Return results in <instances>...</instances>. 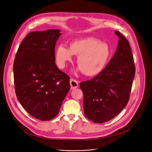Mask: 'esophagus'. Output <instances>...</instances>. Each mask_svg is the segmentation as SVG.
Returning <instances> with one entry per match:
<instances>
[{"label":"esophagus","instance_id":"esophagus-1","mask_svg":"<svg viewBox=\"0 0 152 152\" xmlns=\"http://www.w3.org/2000/svg\"><path fill=\"white\" fill-rule=\"evenodd\" d=\"M70 84L71 86V89L73 90L75 89L76 88L78 87V82L77 80L73 79H71L70 80Z\"/></svg>","mask_w":152,"mask_h":152}]
</instances>
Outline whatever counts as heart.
I'll use <instances>...</instances> for the list:
<instances>
[{"mask_svg":"<svg viewBox=\"0 0 152 152\" xmlns=\"http://www.w3.org/2000/svg\"><path fill=\"white\" fill-rule=\"evenodd\" d=\"M77 56L79 70L87 76L95 77L106 69L111 56V49L107 44L93 37L76 39L70 43L69 49L59 46L55 52L58 66L64 69L72 61V56Z\"/></svg>","mask_w":152,"mask_h":152,"instance_id":"1","label":"heart"}]
</instances>
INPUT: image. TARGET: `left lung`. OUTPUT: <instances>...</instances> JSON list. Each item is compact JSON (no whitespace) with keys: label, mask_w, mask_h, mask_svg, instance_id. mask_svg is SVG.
I'll return each instance as SVG.
<instances>
[{"label":"left lung","mask_w":152,"mask_h":152,"mask_svg":"<svg viewBox=\"0 0 152 152\" xmlns=\"http://www.w3.org/2000/svg\"><path fill=\"white\" fill-rule=\"evenodd\" d=\"M118 46L106 69L90 80L82 81L85 117L103 123L116 117L127 105L135 73L134 57L129 42L119 31Z\"/></svg>","instance_id":"1"}]
</instances>
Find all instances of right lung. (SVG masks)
<instances>
[{
    "instance_id": "obj_1",
    "label": "right lung",
    "mask_w": 152,
    "mask_h": 152,
    "mask_svg": "<svg viewBox=\"0 0 152 152\" xmlns=\"http://www.w3.org/2000/svg\"><path fill=\"white\" fill-rule=\"evenodd\" d=\"M60 31L29 33L20 44L14 62L17 99L31 116L42 121L58 115L70 88V77L58 69L55 62Z\"/></svg>"
}]
</instances>
